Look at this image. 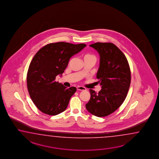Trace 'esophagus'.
I'll return each instance as SVG.
<instances>
[{
	"label": "esophagus",
	"mask_w": 159,
	"mask_h": 159,
	"mask_svg": "<svg viewBox=\"0 0 159 159\" xmlns=\"http://www.w3.org/2000/svg\"><path fill=\"white\" fill-rule=\"evenodd\" d=\"M76 89H77V90H86V88H85V87H82V86H77V87H76Z\"/></svg>",
	"instance_id": "34e87169"
}]
</instances>
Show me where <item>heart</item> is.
I'll use <instances>...</instances> for the list:
<instances>
[{
    "instance_id": "obj_1",
    "label": "heart",
    "mask_w": 159,
    "mask_h": 159,
    "mask_svg": "<svg viewBox=\"0 0 159 159\" xmlns=\"http://www.w3.org/2000/svg\"><path fill=\"white\" fill-rule=\"evenodd\" d=\"M93 58L95 59V57L94 56L92 55V54H86L84 56V58Z\"/></svg>"
}]
</instances>
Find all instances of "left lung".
Segmentation results:
<instances>
[{
    "label": "left lung",
    "mask_w": 159,
    "mask_h": 159,
    "mask_svg": "<svg viewBox=\"0 0 159 159\" xmlns=\"http://www.w3.org/2000/svg\"><path fill=\"white\" fill-rule=\"evenodd\" d=\"M98 52L100 60L97 78L101 86L98 93L90 89L91 97L87 110L97 117L115 112L126 98L131 82V72L125 54L111 43L90 45Z\"/></svg>",
    "instance_id": "left-lung-1"
}]
</instances>
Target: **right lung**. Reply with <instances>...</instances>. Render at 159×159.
Returning <instances> with one entry per match:
<instances>
[{
	"instance_id": "add662e5",
	"label": "right lung",
	"mask_w": 159,
	"mask_h": 159,
	"mask_svg": "<svg viewBox=\"0 0 159 159\" xmlns=\"http://www.w3.org/2000/svg\"><path fill=\"white\" fill-rule=\"evenodd\" d=\"M85 44L50 43L40 48L30 62L27 73V87L36 107L48 115L64 112L76 88H67L55 82L62 76L69 59L86 47Z\"/></svg>"
}]
</instances>
